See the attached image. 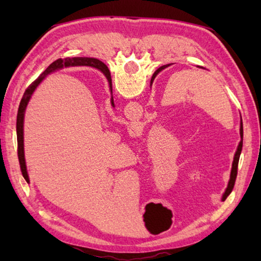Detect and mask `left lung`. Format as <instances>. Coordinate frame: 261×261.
Wrapping results in <instances>:
<instances>
[{
	"mask_svg": "<svg viewBox=\"0 0 261 261\" xmlns=\"http://www.w3.org/2000/svg\"><path fill=\"white\" fill-rule=\"evenodd\" d=\"M163 68H166V65H163V67H161L160 69H163ZM101 69H102L103 73L106 74V76H107V74L109 73V70L107 68V65H106L105 63H102V64H101ZM160 69L156 70L155 73L153 74V77H152L151 81H153L154 76H155L156 72ZM241 138H242V140L240 141V145H238V147H237L236 154H235V156H233V162H232V167H231V174H230V179H229V183H228V188L226 190V192L223 193V197H222V200L223 201L226 200L227 197L231 193L232 189H233V185H235V180H236V176H237V166H238V161H240V156H241V152H242V147H243V123L242 122H241Z\"/></svg>",
	"mask_w": 261,
	"mask_h": 261,
	"instance_id": "obj_1",
	"label": "left lung"
}]
</instances>
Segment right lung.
<instances>
[{"label": "right lung", "instance_id": "add662e5", "mask_svg": "<svg viewBox=\"0 0 261 261\" xmlns=\"http://www.w3.org/2000/svg\"><path fill=\"white\" fill-rule=\"evenodd\" d=\"M101 64L102 62L95 59H90V57H72V59H59L48 67L45 71H43L40 76H39L35 81L31 84V85L28 87V90L25 91V93L23 95V98L20 100L19 103V108H18V114H17V125H16V130H17V141H18V159H19V165H20V169H21V174H23V177L25 178L26 182H30L29 179V175H28V170H26V165H25V156H24V136H23V124H24V114H25V109L26 106H28L31 95L34 92L35 88L41 83V81L45 78L48 73H50L54 71L56 69L63 68V67H69V65H90V67H94L96 69H99L102 71L101 69ZM103 72V71H102ZM107 79L110 86V91L113 92V86H112V77H110V72L107 74ZM112 105L114 106V100L112 98Z\"/></svg>", "mask_w": 261, "mask_h": 261}]
</instances>
